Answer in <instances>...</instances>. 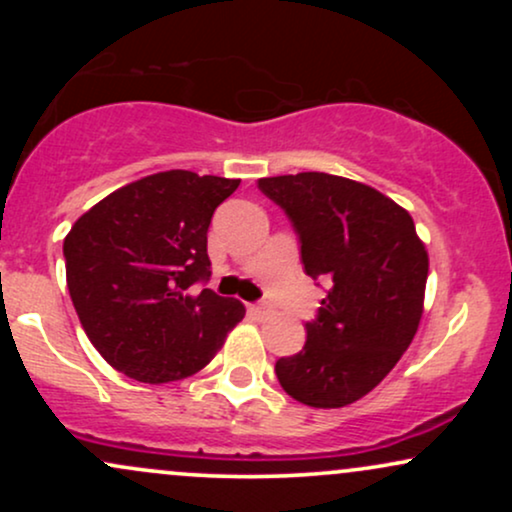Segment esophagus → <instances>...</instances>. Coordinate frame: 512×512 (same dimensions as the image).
Returning a JSON list of instances; mask_svg holds the SVG:
<instances>
[{"instance_id": "esophagus-1", "label": "esophagus", "mask_w": 512, "mask_h": 512, "mask_svg": "<svg viewBox=\"0 0 512 512\" xmlns=\"http://www.w3.org/2000/svg\"><path fill=\"white\" fill-rule=\"evenodd\" d=\"M250 313H255V315H267V313H269V303H252V305H250Z\"/></svg>"}]
</instances>
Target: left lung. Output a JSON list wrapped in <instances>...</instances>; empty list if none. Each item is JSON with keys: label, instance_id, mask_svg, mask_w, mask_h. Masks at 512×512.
<instances>
[{"label": "left lung", "instance_id": "left-lung-1", "mask_svg": "<svg viewBox=\"0 0 512 512\" xmlns=\"http://www.w3.org/2000/svg\"><path fill=\"white\" fill-rule=\"evenodd\" d=\"M257 187L289 216L305 274L327 284L315 320L305 322V346L276 361V378L308 407H346L414 339L428 276L424 243L409 211L363 182L298 173Z\"/></svg>", "mask_w": 512, "mask_h": 512}]
</instances>
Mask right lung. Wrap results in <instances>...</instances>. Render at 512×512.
Masks as SVG:
<instances>
[{
	"label": "right lung",
	"mask_w": 512,
	"mask_h": 512,
	"mask_svg": "<svg viewBox=\"0 0 512 512\" xmlns=\"http://www.w3.org/2000/svg\"><path fill=\"white\" fill-rule=\"evenodd\" d=\"M238 185L190 170L149 175L101 199L64 238L81 327L127 378L151 385L187 378L243 320V303L204 289L211 216Z\"/></svg>",
	"instance_id": "right-lung-1"
}]
</instances>
